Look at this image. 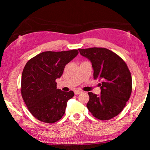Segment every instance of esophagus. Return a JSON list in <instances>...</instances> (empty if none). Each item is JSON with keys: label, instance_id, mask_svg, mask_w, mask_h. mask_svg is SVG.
<instances>
[{"label": "esophagus", "instance_id": "34e87169", "mask_svg": "<svg viewBox=\"0 0 150 150\" xmlns=\"http://www.w3.org/2000/svg\"><path fill=\"white\" fill-rule=\"evenodd\" d=\"M75 94L76 95H79V94H80V93H83V91H81V90H79V89H77V90H75Z\"/></svg>", "mask_w": 150, "mask_h": 150}]
</instances>
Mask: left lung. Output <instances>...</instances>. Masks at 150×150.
<instances>
[{
    "label": "left lung",
    "instance_id": "1",
    "mask_svg": "<svg viewBox=\"0 0 150 150\" xmlns=\"http://www.w3.org/2000/svg\"><path fill=\"white\" fill-rule=\"evenodd\" d=\"M92 63L94 79L101 81V94L88 92L87 107L93 116L107 120L119 115L130 97L132 82L125 62L115 53L103 47L79 49Z\"/></svg>",
    "mask_w": 150,
    "mask_h": 150
}]
</instances>
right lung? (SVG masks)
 Listing matches in <instances>:
<instances>
[{
    "mask_svg": "<svg viewBox=\"0 0 150 150\" xmlns=\"http://www.w3.org/2000/svg\"><path fill=\"white\" fill-rule=\"evenodd\" d=\"M78 54L77 50L44 52L26 63L22 75L21 94L30 112L38 120L52 124L64 115L67 101L74 93L57 89L55 80Z\"/></svg>",
    "mask_w": 150,
    "mask_h": 150,
    "instance_id": "obj_1",
    "label": "right lung"
}]
</instances>
